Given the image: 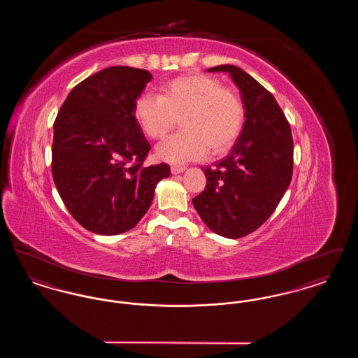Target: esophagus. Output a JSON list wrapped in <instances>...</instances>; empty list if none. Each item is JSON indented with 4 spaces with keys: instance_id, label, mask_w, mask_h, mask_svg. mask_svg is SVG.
Instances as JSON below:
<instances>
[{
    "instance_id": "34e87169",
    "label": "esophagus",
    "mask_w": 358,
    "mask_h": 358,
    "mask_svg": "<svg viewBox=\"0 0 358 358\" xmlns=\"http://www.w3.org/2000/svg\"><path fill=\"white\" fill-rule=\"evenodd\" d=\"M171 171L173 174H178V173H182V171H185V166H182V165H171Z\"/></svg>"
}]
</instances>
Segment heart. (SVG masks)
Instances as JSON below:
<instances>
[{
  "mask_svg": "<svg viewBox=\"0 0 358 358\" xmlns=\"http://www.w3.org/2000/svg\"><path fill=\"white\" fill-rule=\"evenodd\" d=\"M134 115L143 133L162 139L181 118L182 130L157 148L161 159L182 164L209 154L227 153L238 141L245 120V104L236 88L219 78L189 73L161 87V95L143 92L136 98Z\"/></svg>",
  "mask_w": 358,
  "mask_h": 358,
  "instance_id": "b5f03b06",
  "label": "heart"
}]
</instances>
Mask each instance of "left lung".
<instances>
[{
  "mask_svg": "<svg viewBox=\"0 0 358 358\" xmlns=\"http://www.w3.org/2000/svg\"><path fill=\"white\" fill-rule=\"evenodd\" d=\"M208 71L231 75L245 104V122L229 155L201 168L206 185L193 205L215 234L243 238L273 215L287 190L294 142L289 120L273 94L251 75L227 64Z\"/></svg>",
  "mask_w": 358,
  "mask_h": 358,
  "instance_id": "obj_1",
  "label": "left lung"
}]
</instances>
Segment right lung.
<instances>
[{
	"label": "right lung",
	"mask_w": 358,
	"mask_h": 358,
	"mask_svg": "<svg viewBox=\"0 0 358 358\" xmlns=\"http://www.w3.org/2000/svg\"><path fill=\"white\" fill-rule=\"evenodd\" d=\"M152 75L115 66L75 85L53 123L52 176L72 217L99 235H120L145 216L168 164L146 166L150 143L134 115Z\"/></svg>",
	"instance_id": "1"
}]
</instances>
